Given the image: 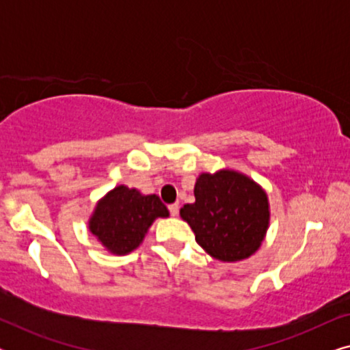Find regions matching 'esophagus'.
Instances as JSON below:
<instances>
[{
	"label": "esophagus",
	"instance_id": "34e87169",
	"mask_svg": "<svg viewBox=\"0 0 350 350\" xmlns=\"http://www.w3.org/2000/svg\"><path fill=\"white\" fill-rule=\"evenodd\" d=\"M169 210H170L172 217H176V215H178L180 205H178V204H170V205H169Z\"/></svg>",
	"mask_w": 350,
	"mask_h": 350
}]
</instances>
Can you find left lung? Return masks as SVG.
<instances>
[{
	"label": "left lung",
	"instance_id": "obj_1",
	"mask_svg": "<svg viewBox=\"0 0 350 350\" xmlns=\"http://www.w3.org/2000/svg\"><path fill=\"white\" fill-rule=\"evenodd\" d=\"M194 198L196 202L183 205L180 217L210 256L236 262L261 247L271 210L266 191L255 180L232 169L204 172L196 178Z\"/></svg>",
	"mask_w": 350,
	"mask_h": 350
}]
</instances>
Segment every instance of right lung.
Masks as SVG:
<instances>
[{
	"mask_svg": "<svg viewBox=\"0 0 350 350\" xmlns=\"http://www.w3.org/2000/svg\"><path fill=\"white\" fill-rule=\"evenodd\" d=\"M157 218H169L159 196L118 185L97 200L89 218V231L111 255H127L140 247Z\"/></svg>",
	"mask_w": 350,
	"mask_h": 350,
	"instance_id": "1",
	"label": "right lung"
}]
</instances>
